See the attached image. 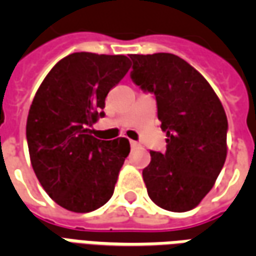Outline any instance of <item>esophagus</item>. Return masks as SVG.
Instances as JSON below:
<instances>
[{
  "label": "esophagus",
  "mask_w": 256,
  "mask_h": 256,
  "mask_svg": "<svg viewBox=\"0 0 256 256\" xmlns=\"http://www.w3.org/2000/svg\"><path fill=\"white\" fill-rule=\"evenodd\" d=\"M130 145H132V148H136V146H140V144L137 141H130Z\"/></svg>",
  "instance_id": "obj_1"
}]
</instances>
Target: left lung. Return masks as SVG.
Segmentation results:
<instances>
[{
	"label": "left lung",
	"instance_id": "1",
	"mask_svg": "<svg viewBox=\"0 0 256 256\" xmlns=\"http://www.w3.org/2000/svg\"><path fill=\"white\" fill-rule=\"evenodd\" d=\"M132 79L154 93L166 132V152L150 150L142 178L150 200L185 212L214 186L228 154V119L218 96L202 74L172 53L130 54Z\"/></svg>",
	"mask_w": 256,
	"mask_h": 256
}]
</instances>
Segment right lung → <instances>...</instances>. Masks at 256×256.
I'll return each instance as SVG.
<instances>
[{
	"instance_id": "right-lung-1",
	"label": "right lung",
	"mask_w": 256,
	"mask_h": 256,
	"mask_svg": "<svg viewBox=\"0 0 256 256\" xmlns=\"http://www.w3.org/2000/svg\"><path fill=\"white\" fill-rule=\"evenodd\" d=\"M123 54L78 52L49 71L27 116L31 166L45 192L63 208L90 212L111 198L128 140L96 138L108 92L128 74Z\"/></svg>"
}]
</instances>
